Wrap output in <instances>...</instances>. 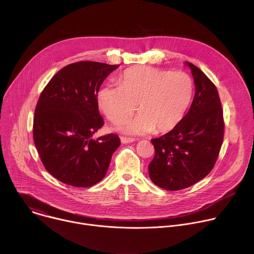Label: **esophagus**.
<instances>
[{
    "instance_id": "1",
    "label": "esophagus",
    "mask_w": 254,
    "mask_h": 254,
    "mask_svg": "<svg viewBox=\"0 0 254 254\" xmlns=\"http://www.w3.org/2000/svg\"><path fill=\"white\" fill-rule=\"evenodd\" d=\"M121 140L123 143H129L134 141L135 139L133 137H127V136H121Z\"/></svg>"
}]
</instances>
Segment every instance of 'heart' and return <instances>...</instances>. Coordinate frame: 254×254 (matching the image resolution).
<instances>
[{
  "label": "heart",
  "instance_id": "b5f03b06",
  "mask_svg": "<svg viewBox=\"0 0 254 254\" xmlns=\"http://www.w3.org/2000/svg\"><path fill=\"white\" fill-rule=\"evenodd\" d=\"M119 84L102 86L96 102L104 116L115 124L131 115L138 103L142 113L118 125L120 130L132 134L173 130L184 119L194 92L193 79L186 72L152 66L127 69Z\"/></svg>",
  "mask_w": 254,
  "mask_h": 254
}]
</instances>
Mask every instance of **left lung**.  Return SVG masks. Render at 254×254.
<instances>
[{"instance_id":"left-lung-1","label":"left lung","mask_w":254,"mask_h":254,"mask_svg":"<svg viewBox=\"0 0 254 254\" xmlns=\"http://www.w3.org/2000/svg\"><path fill=\"white\" fill-rule=\"evenodd\" d=\"M194 77L191 107L177 127L153 138L155 157L149 165L153 183L169 190L188 188L213 169L223 142L224 120L221 101L214 83L204 72L186 62Z\"/></svg>"}]
</instances>
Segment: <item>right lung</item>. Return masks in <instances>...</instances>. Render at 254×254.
<instances>
[{
    "label": "right lung",
    "instance_id": "add662e5",
    "mask_svg": "<svg viewBox=\"0 0 254 254\" xmlns=\"http://www.w3.org/2000/svg\"><path fill=\"white\" fill-rule=\"evenodd\" d=\"M119 66L94 61L69 64L40 94L33 122L34 143L45 169L64 184L83 188L97 184L120 147L116 133L92 138L104 124L97 92Z\"/></svg>",
    "mask_w": 254,
    "mask_h": 254
}]
</instances>
